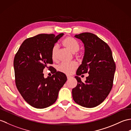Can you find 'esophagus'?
<instances>
[{"instance_id":"obj_1","label":"esophagus","mask_w":131,"mask_h":131,"mask_svg":"<svg viewBox=\"0 0 131 131\" xmlns=\"http://www.w3.org/2000/svg\"><path fill=\"white\" fill-rule=\"evenodd\" d=\"M71 78V77H70V76L67 75V79H70Z\"/></svg>"}]
</instances>
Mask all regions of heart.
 I'll return each instance as SVG.
<instances>
[{
    "mask_svg": "<svg viewBox=\"0 0 131 131\" xmlns=\"http://www.w3.org/2000/svg\"><path fill=\"white\" fill-rule=\"evenodd\" d=\"M62 43L63 46L72 53L77 52L79 50V44L75 39L71 37L65 38L62 41ZM57 53H58V47L55 45L53 46L51 50V57L53 61H56L57 60ZM76 57L78 59H80L81 57V54L80 53L76 54ZM77 68L78 64L75 62H72L70 63H62L58 66L57 70L63 73V74L70 75L72 74Z\"/></svg>",
    "mask_w": 131,
    "mask_h": 131,
    "instance_id": "heart-1",
    "label": "heart"
}]
</instances>
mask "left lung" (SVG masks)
<instances>
[{"label":"left lung","mask_w":131,"mask_h":131,"mask_svg":"<svg viewBox=\"0 0 131 131\" xmlns=\"http://www.w3.org/2000/svg\"><path fill=\"white\" fill-rule=\"evenodd\" d=\"M84 44L85 54L75 77L77 86L72 90V98L82 107L94 108L104 101L113 86L115 63L107 43L93 33L85 32L75 36ZM88 73L85 83L78 75Z\"/></svg>","instance_id":"1"}]
</instances>
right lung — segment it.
Masks as SVG:
<instances>
[{
  "label": "right lung",
  "mask_w": 131,
  "mask_h": 131,
  "mask_svg": "<svg viewBox=\"0 0 131 131\" xmlns=\"http://www.w3.org/2000/svg\"><path fill=\"white\" fill-rule=\"evenodd\" d=\"M63 33L39 34L24 41L14 59L15 83L25 101L32 107L42 109L56 101L60 89L67 80L65 74L50 65L53 61L52 48ZM53 75L45 78L43 69Z\"/></svg>",
  "instance_id": "add662e5"
}]
</instances>
